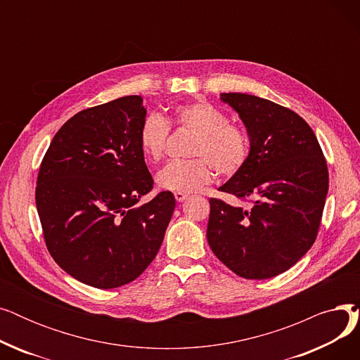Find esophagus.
Listing matches in <instances>:
<instances>
[{"label": "esophagus", "mask_w": 360, "mask_h": 360, "mask_svg": "<svg viewBox=\"0 0 360 360\" xmlns=\"http://www.w3.org/2000/svg\"><path fill=\"white\" fill-rule=\"evenodd\" d=\"M174 195H175V200H176L178 202H182V201H184V200L188 197L185 193H175Z\"/></svg>", "instance_id": "34e87169"}]
</instances>
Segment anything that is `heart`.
<instances>
[{
	"label": "heart",
	"instance_id": "heart-1",
	"mask_svg": "<svg viewBox=\"0 0 360 360\" xmlns=\"http://www.w3.org/2000/svg\"><path fill=\"white\" fill-rule=\"evenodd\" d=\"M170 122L195 132L188 160H174L158 174V185L165 191L193 193L210 184L214 170L231 176L247 162L250 140L247 132L232 124L223 112L205 102L181 105L174 109ZM169 122L159 113H148L143 120L139 143L148 162H159L165 153Z\"/></svg>",
	"mask_w": 360,
	"mask_h": 360
}]
</instances>
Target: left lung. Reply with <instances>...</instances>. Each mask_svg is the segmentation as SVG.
Instances as JSON below:
<instances>
[{
	"mask_svg": "<svg viewBox=\"0 0 360 360\" xmlns=\"http://www.w3.org/2000/svg\"><path fill=\"white\" fill-rule=\"evenodd\" d=\"M247 127L250 156L210 198L207 240L235 274L262 280L289 270L316 239L328 169L312 128L296 112L247 93H221Z\"/></svg>",
	"mask_w": 360,
	"mask_h": 360,
	"instance_id": "8db88e82",
	"label": "left lung"
}]
</instances>
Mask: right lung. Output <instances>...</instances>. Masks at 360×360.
Here are the masks:
<instances>
[{
  "mask_svg": "<svg viewBox=\"0 0 360 360\" xmlns=\"http://www.w3.org/2000/svg\"><path fill=\"white\" fill-rule=\"evenodd\" d=\"M147 110L124 96L75 113L56 132L41 163L36 207L46 248L75 280L113 289L155 259L175 197L139 205L153 190L139 143Z\"/></svg>",
  "mask_w": 360,
  "mask_h": 360,
  "instance_id": "1",
  "label": "right lung"
}]
</instances>
